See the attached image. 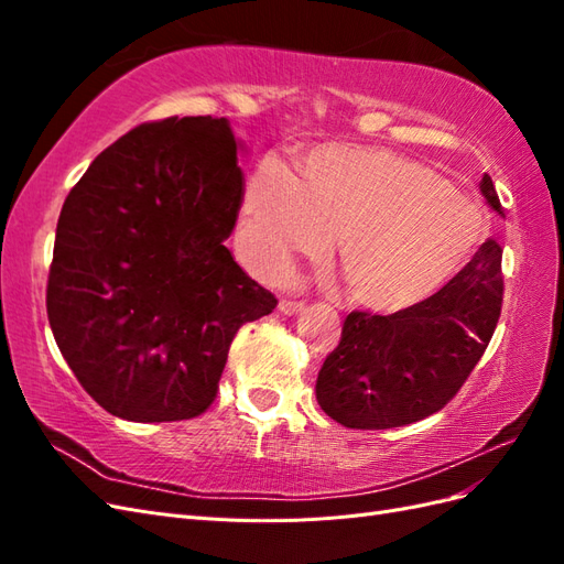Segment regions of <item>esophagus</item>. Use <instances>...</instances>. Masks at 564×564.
<instances>
[{
	"label": "esophagus",
	"mask_w": 564,
	"mask_h": 564,
	"mask_svg": "<svg viewBox=\"0 0 564 564\" xmlns=\"http://www.w3.org/2000/svg\"><path fill=\"white\" fill-rule=\"evenodd\" d=\"M305 308V301H301V299H282L280 301V311L284 313V315H296V313H301Z\"/></svg>",
	"instance_id": "obj_1"
}]
</instances>
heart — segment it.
<instances>
[{"mask_svg":"<svg viewBox=\"0 0 564 564\" xmlns=\"http://www.w3.org/2000/svg\"><path fill=\"white\" fill-rule=\"evenodd\" d=\"M242 230L270 275H282L296 256L317 259L340 237L338 270L350 296L395 313L431 299L468 263L485 214L402 152L324 143L299 155V178L275 158L253 166Z\"/></svg>","mask_w":564,"mask_h":564,"instance_id":"b5f03b06","label":"heart"}]
</instances>
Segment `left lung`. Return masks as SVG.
I'll return each instance as SVG.
<instances>
[{
    "instance_id": "8db88e82",
    "label": "left lung",
    "mask_w": 564,
    "mask_h": 564,
    "mask_svg": "<svg viewBox=\"0 0 564 564\" xmlns=\"http://www.w3.org/2000/svg\"><path fill=\"white\" fill-rule=\"evenodd\" d=\"M480 191L501 214L491 178ZM501 245L489 240L437 294L392 315L352 311L317 373V402L357 431L398 429L440 412L497 329L503 303Z\"/></svg>"
}]
</instances>
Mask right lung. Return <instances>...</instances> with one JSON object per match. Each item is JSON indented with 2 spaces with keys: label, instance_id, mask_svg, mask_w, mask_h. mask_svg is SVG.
<instances>
[{
  "label": "right lung",
  "instance_id": "1",
  "mask_svg": "<svg viewBox=\"0 0 564 564\" xmlns=\"http://www.w3.org/2000/svg\"><path fill=\"white\" fill-rule=\"evenodd\" d=\"M242 204L226 117H166L91 162L58 216L51 332L79 386L141 423L207 412L235 334L278 305L224 245Z\"/></svg>",
  "mask_w": 564,
  "mask_h": 564
}]
</instances>
